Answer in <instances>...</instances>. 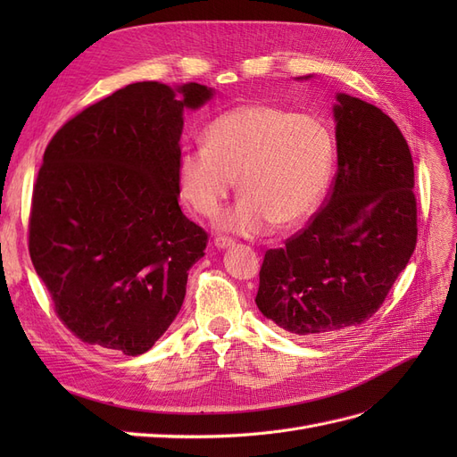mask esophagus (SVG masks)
<instances>
[{
  "label": "esophagus",
  "mask_w": 457,
  "mask_h": 457,
  "mask_svg": "<svg viewBox=\"0 0 457 457\" xmlns=\"http://www.w3.org/2000/svg\"><path fill=\"white\" fill-rule=\"evenodd\" d=\"M213 244L219 247V250H225V247H230V245H234V240H230L228 237H215Z\"/></svg>",
  "instance_id": "esophagus-1"
}]
</instances>
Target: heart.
I'll list each match as a JSON object with an SVG mask.
<instances>
[{"label":"heart","mask_w":457,"mask_h":457,"mask_svg":"<svg viewBox=\"0 0 457 457\" xmlns=\"http://www.w3.org/2000/svg\"><path fill=\"white\" fill-rule=\"evenodd\" d=\"M334 139L324 123L272 104H244L217 116L202 146L179 156V187L202 215H215L237 187L244 195L219 217L223 230L257 237L301 223L328 185Z\"/></svg>","instance_id":"b5f03b06"}]
</instances>
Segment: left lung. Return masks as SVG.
Returning <instances> with one entry per match:
<instances>
[{
  "label": "left lung",
  "mask_w": 457,
  "mask_h": 457,
  "mask_svg": "<svg viewBox=\"0 0 457 457\" xmlns=\"http://www.w3.org/2000/svg\"><path fill=\"white\" fill-rule=\"evenodd\" d=\"M337 173L307 227L269 250L255 303L295 336L354 328L378 312L418 242L413 162L378 106L339 93Z\"/></svg>",
  "instance_id": "left-lung-1"
}]
</instances>
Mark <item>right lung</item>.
<instances>
[{"mask_svg": "<svg viewBox=\"0 0 457 457\" xmlns=\"http://www.w3.org/2000/svg\"><path fill=\"white\" fill-rule=\"evenodd\" d=\"M213 91L137 81L49 141L29 250L61 322L84 343L146 353L181 311L207 232L179 205L183 110Z\"/></svg>", "mask_w": 457, "mask_h": 457, "instance_id": "add662e5", "label": "right lung"}]
</instances>
